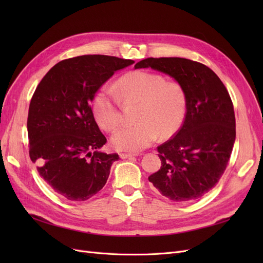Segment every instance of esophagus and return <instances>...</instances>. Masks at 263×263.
I'll return each mask as SVG.
<instances>
[{"label": "esophagus", "instance_id": "obj_1", "mask_svg": "<svg viewBox=\"0 0 263 263\" xmlns=\"http://www.w3.org/2000/svg\"><path fill=\"white\" fill-rule=\"evenodd\" d=\"M134 156H137V155L136 154H127V153L119 154V157H121L122 159H127V158H130V157H134Z\"/></svg>", "mask_w": 263, "mask_h": 263}]
</instances>
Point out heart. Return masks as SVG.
I'll use <instances>...</instances> for the list:
<instances>
[{
	"label": "heart",
	"instance_id": "b5f03b06",
	"mask_svg": "<svg viewBox=\"0 0 263 263\" xmlns=\"http://www.w3.org/2000/svg\"><path fill=\"white\" fill-rule=\"evenodd\" d=\"M116 93L107 86L100 89L93 100V113L103 129L113 132L123 122L119 100L126 104L139 103L135 115L138 123L121 127L112 136V145L118 150L144 149L157 140L159 134L162 138L173 136L184 122L187 107L184 87L160 73L142 70L127 72L118 80Z\"/></svg>",
	"mask_w": 263,
	"mask_h": 263
}]
</instances>
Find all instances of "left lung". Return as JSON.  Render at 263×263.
Masks as SVG:
<instances>
[{
    "label": "left lung",
    "mask_w": 263,
    "mask_h": 263,
    "mask_svg": "<svg viewBox=\"0 0 263 263\" xmlns=\"http://www.w3.org/2000/svg\"><path fill=\"white\" fill-rule=\"evenodd\" d=\"M153 68L180 82L186 92L184 122L174 137L157 147L161 166L148 180L174 202L202 197L221 178L236 138L230 95L218 76L185 58H147L135 68Z\"/></svg>",
    "instance_id": "obj_1"
}]
</instances>
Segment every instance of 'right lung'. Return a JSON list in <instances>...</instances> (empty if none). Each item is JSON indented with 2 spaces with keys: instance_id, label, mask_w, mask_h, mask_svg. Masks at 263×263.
Returning <instances> with one entry per match:
<instances>
[{
  "instance_id": "1",
  "label": "right lung",
  "mask_w": 263,
  "mask_h": 263,
  "mask_svg": "<svg viewBox=\"0 0 263 263\" xmlns=\"http://www.w3.org/2000/svg\"><path fill=\"white\" fill-rule=\"evenodd\" d=\"M135 61L84 54L54 65L37 85L28 118L30 160L55 193L89 200L105 185L117 154L95 151L106 138L95 122L91 101L115 71Z\"/></svg>"
}]
</instances>
